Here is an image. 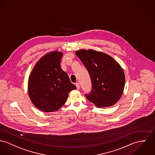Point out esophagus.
Wrapping results in <instances>:
<instances>
[{"instance_id": "obj_1", "label": "esophagus", "mask_w": 155, "mask_h": 155, "mask_svg": "<svg viewBox=\"0 0 155 155\" xmlns=\"http://www.w3.org/2000/svg\"><path fill=\"white\" fill-rule=\"evenodd\" d=\"M75 85H76V87H77V90H80V84L78 83H77L75 84Z\"/></svg>"}]
</instances>
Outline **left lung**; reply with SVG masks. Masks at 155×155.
Instances as JSON below:
<instances>
[{
	"mask_svg": "<svg viewBox=\"0 0 155 155\" xmlns=\"http://www.w3.org/2000/svg\"><path fill=\"white\" fill-rule=\"evenodd\" d=\"M87 69L92 81V90L87 98L97 107L113 106L123 94L125 75L119 64L110 55L93 49L75 52Z\"/></svg>",
	"mask_w": 155,
	"mask_h": 155,
	"instance_id": "obj_1",
	"label": "left lung"
}]
</instances>
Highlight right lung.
I'll return each instance as SVG.
<instances>
[{"label":"right lung","instance_id":"add662e5","mask_svg":"<svg viewBox=\"0 0 155 155\" xmlns=\"http://www.w3.org/2000/svg\"><path fill=\"white\" fill-rule=\"evenodd\" d=\"M62 52H48L36 63L29 77L28 91L33 104L44 112L58 110L69 93L77 89L60 67Z\"/></svg>","mask_w":155,"mask_h":155}]
</instances>
